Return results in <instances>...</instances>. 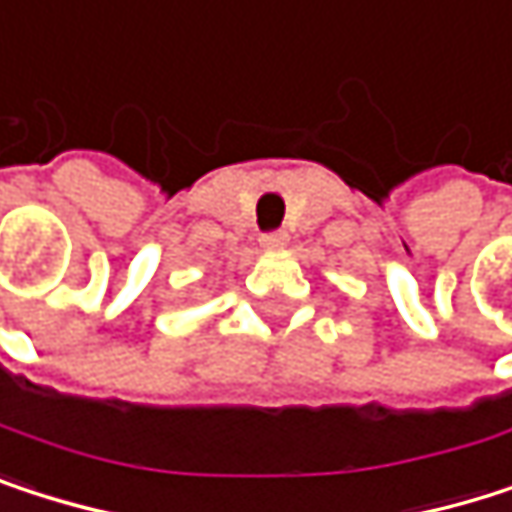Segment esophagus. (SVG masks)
I'll return each mask as SVG.
<instances>
[{
  "label": "esophagus",
  "mask_w": 512,
  "mask_h": 512,
  "mask_svg": "<svg viewBox=\"0 0 512 512\" xmlns=\"http://www.w3.org/2000/svg\"><path fill=\"white\" fill-rule=\"evenodd\" d=\"M259 241H262V247H268V250H280V247H286L289 235H286V232H265Z\"/></svg>",
  "instance_id": "34e87169"
}]
</instances>
